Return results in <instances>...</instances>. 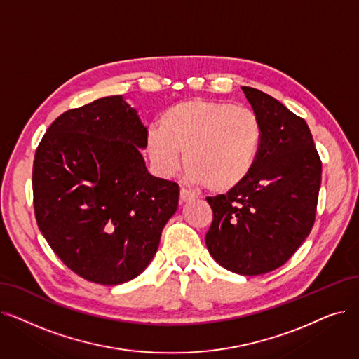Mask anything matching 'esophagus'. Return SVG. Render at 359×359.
<instances>
[{"label":"esophagus","instance_id":"obj_1","mask_svg":"<svg viewBox=\"0 0 359 359\" xmlns=\"http://www.w3.org/2000/svg\"><path fill=\"white\" fill-rule=\"evenodd\" d=\"M195 199V195L192 192H189L188 189L182 188L180 189V202H191Z\"/></svg>","mask_w":359,"mask_h":359}]
</instances>
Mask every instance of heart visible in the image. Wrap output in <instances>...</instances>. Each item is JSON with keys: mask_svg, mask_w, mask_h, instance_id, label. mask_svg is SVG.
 I'll return each instance as SVG.
<instances>
[{"mask_svg": "<svg viewBox=\"0 0 359 359\" xmlns=\"http://www.w3.org/2000/svg\"><path fill=\"white\" fill-rule=\"evenodd\" d=\"M262 136V124L254 111L195 98L167 108L158 118V130L148 135L147 149L160 176H173L184 154L191 182L223 195L251 175Z\"/></svg>", "mask_w": 359, "mask_h": 359, "instance_id": "1", "label": "heart"}]
</instances>
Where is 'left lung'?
<instances>
[{"label":"left lung","instance_id":"8db88e82","mask_svg":"<svg viewBox=\"0 0 359 359\" xmlns=\"http://www.w3.org/2000/svg\"><path fill=\"white\" fill-rule=\"evenodd\" d=\"M242 90L262 124V145L239 188L207 198L205 243L226 270L259 276L282 267L313 229L321 160L304 118L255 88Z\"/></svg>","mask_w":359,"mask_h":359}]
</instances>
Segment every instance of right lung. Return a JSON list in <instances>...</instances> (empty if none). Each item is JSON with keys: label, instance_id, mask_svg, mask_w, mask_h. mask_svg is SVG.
I'll return each instance as SVG.
<instances>
[{"label": "right lung", "instance_id": "add662e5", "mask_svg": "<svg viewBox=\"0 0 359 359\" xmlns=\"http://www.w3.org/2000/svg\"><path fill=\"white\" fill-rule=\"evenodd\" d=\"M148 130L121 95L58 116L35 154L36 223L77 276L114 286L141 274L179 205V184L148 173Z\"/></svg>", "mask_w": 359, "mask_h": 359}]
</instances>
